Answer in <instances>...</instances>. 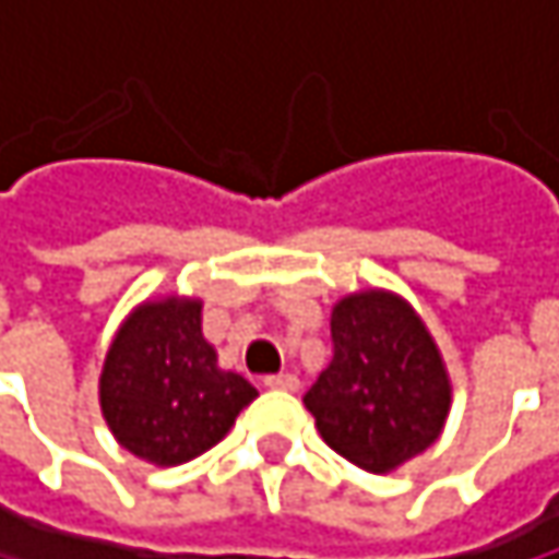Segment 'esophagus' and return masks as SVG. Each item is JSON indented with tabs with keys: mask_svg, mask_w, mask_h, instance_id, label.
Here are the masks:
<instances>
[{
	"mask_svg": "<svg viewBox=\"0 0 559 559\" xmlns=\"http://www.w3.org/2000/svg\"><path fill=\"white\" fill-rule=\"evenodd\" d=\"M262 385L265 389H275V391H297V376H290V372H278V376H265L262 379Z\"/></svg>",
	"mask_w": 559,
	"mask_h": 559,
	"instance_id": "34e87169",
	"label": "esophagus"
}]
</instances>
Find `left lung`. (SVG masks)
<instances>
[{
	"mask_svg": "<svg viewBox=\"0 0 559 559\" xmlns=\"http://www.w3.org/2000/svg\"><path fill=\"white\" fill-rule=\"evenodd\" d=\"M333 359L304 394L320 437L349 463L391 473L443 430L450 379L420 317L389 290L343 297Z\"/></svg>",
	"mask_w": 559,
	"mask_h": 559,
	"instance_id": "obj_1",
	"label": "left lung"
}]
</instances>
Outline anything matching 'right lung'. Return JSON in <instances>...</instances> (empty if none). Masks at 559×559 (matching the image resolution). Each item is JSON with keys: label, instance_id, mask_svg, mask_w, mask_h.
Wrapping results in <instances>:
<instances>
[{"label": "right lung", "instance_id": "add662e5", "mask_svg": "<svg viewBox=\"0 0 559 559\" xmlns=\"http://www.w3.org/2000/svg\"><path fill=\"white\" fill-rule=\"evenodd\" d=\"M200 300L142 304L116 333L99 404L116 440L155 466H180L216 447L259 391L216 366Z\"/></svg>", "mask_w": 559, "mask_h": 559}]
</instances>
